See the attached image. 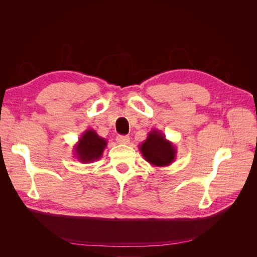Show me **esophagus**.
Instances as JSON below:
<instances>
[{"mask_svg":"<svg viewBox=\"0 0 257 257\" xmlns=\"http://www.w3.org/2000/svg\"><path fill=\"white\" fill-rule=\"evenodd\" d=\"M116 143L122 145H127L130 143V137L126 135H118L116 136Z\"/></svg>","mask_w":257,"mask_h":257,"instance_id":"obj_1","label":"esophagus"}]
</instances>
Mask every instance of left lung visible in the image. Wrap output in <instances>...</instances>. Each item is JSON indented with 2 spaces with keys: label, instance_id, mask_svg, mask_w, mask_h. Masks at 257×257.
Segmentation results:
<instances>
[{
  "label": "left lung",
  "instance_id": "8db88e82",
  "mask_svg": "<svg viewBox=\"0 0 257 257\" xmlns=\"http://www.w3.org/2000/svg\"><path fill=\"white\" fill-rule=\"evenodd\" d=\"M145 160L155 167H165L172 164L177 157L175 145L166 139L164 133L152 130L148 133L146 141L139 145Z\"/></svg>",
  "mask_w": 257,
  "mask_h": 257
}]
</instances>
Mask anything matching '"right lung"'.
Wrapping results in <instances>:
<instances>
[{
    "mask_svg": "<svg viewBox=\"0 0 257 257\" xmlns=\"http://www.w3.org/2000/svg\"><path fill=\"white\" fill-rule=\"evenodd\" d=\"M106 147V139L98 136L94 130L89 128L83 132L78 143L74 146L75 158L83 164L93 163L102 158Z\"/></svg>",
    "mask_w": 257,
    "mask_h": 257,
    "instance_id": "1",
    "label": "right lung"
}]
</instances>
